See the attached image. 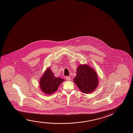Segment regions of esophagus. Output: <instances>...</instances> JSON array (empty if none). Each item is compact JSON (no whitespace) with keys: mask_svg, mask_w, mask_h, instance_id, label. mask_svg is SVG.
Returning <instances> with one entry per match:
<instances>
[{"mask_svg":"<svg viewBox=\"0 0 133 133\" xmlns=\"http://www.w3.org/2000/svg\"><path fill=\"white\" fill-rule=\"evenodd\" d=\"M66 79L68 81H70V76H66Z\"/></svg>","mask_w":133,"mask_h":133,"instance_id":"esophagus-1","label":"esophagus"}]
</instances>
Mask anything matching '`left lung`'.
I'll return each instance as SVG.
<instances>
[{
    "label": "left lung",
    "instance_id": "1",
    "mask_svg": "<svg viewBox=\"0 0 133 133\" xmlns=\"http://www.w3.org/2000/svg\"><path fill=\"white\" fill-rule=\"evenodd\" d=\"M74 82L82 92L89 94L97 88L98 84V75L94 69L87 64L78 66Z\"/></svg>",
    "mask_w": 133,
    "mask_h": 133
}]
</instances>
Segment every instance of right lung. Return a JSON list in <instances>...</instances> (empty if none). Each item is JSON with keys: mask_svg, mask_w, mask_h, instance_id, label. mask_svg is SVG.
<instances>
[{"mask_svg": "<svg viewBox=\"0 0 133 133\" xmlns=\"http://www.w3.org/2000/svg\"><path fill=\"white\" fill-rule=\"evenodd\" d=\"M65 80L56 77L50 68H48L39 80L41 91L46 94H51L57 90L58 87Z\"/></svg>", "mask_w": 133, "mask_h": 133, "instance_id": "add662e5", "label": "right lung"}]
</instances>
